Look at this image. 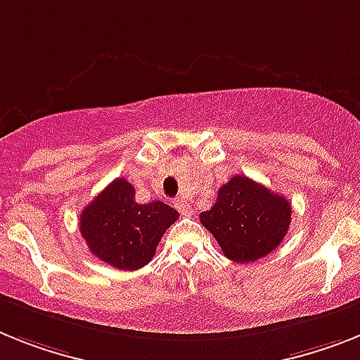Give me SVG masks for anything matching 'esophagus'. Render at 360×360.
Returning a JSON list of instances; mask_svg holds the SVG:
<instances>
[{
  "label": "esophagus",
  "instance_id": "1",
  "mask_svg": "<svg viewBox=\"0 0 360 360\" xmlns=\"http://www.w3.org/2000/svg\"><path fill=\"white\" fill-rule=\"evenodd\" d=\"M175 208L179 210L183 216H188L190 212H192V207H190V203H186V201H183V199H177L175 201Z\"/></svg>",
  "mask_w": 360,
  "mask_h": 360
}]
</instances>
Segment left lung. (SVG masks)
<instances>
[{
    "label": "left lung",
    "mask_w": 360,
    "mask_h": 360,
    "mask_svg": "<svg viewBox=\"0 0 360 360\" xmlns=\"http://www.w3.org/2000/svg\"><path fill=\"white\" fill-rule=\"evenodd\" d=\"M199 221L226 258L249 264L282 243L291 225V205L267 186L234 175L219 188L212 208L199 214Z\"/></svg>",
    "instance_id": "left-lung-1"
}]
</instances>
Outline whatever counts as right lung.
<instances>
[{"instance_id": "1", "label": "right lung", "mask_w": 360, "mask_h": 360, "mask_svg": "<svg viewBox=\"0 0 360 360\" xmlns=\"http://www.w3.org/2000/svg\"><path fill=\"white\" fill-rule=\"evenodd\" d=\"M179 212L162 201L141 205L131 183L119 177L82 210L80 234L104 264L137 271L150 264L166 229Z\"/></svg>"}]
</instances>
